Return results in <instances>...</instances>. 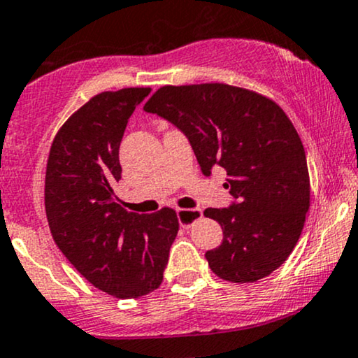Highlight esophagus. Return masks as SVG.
<instances>
[{
	"label": "esophagus",
	"instance_id": "obj_1",
	"mask_svg": "<svg viewBox=\"0 0 358 358\" xmlns=\"http://www.w3.org/2000/svg\"><path fill=\"white\" fill-rule=\"evenodd\" d=\"M176 215H178L180 225L188 229L192 227L196 220L202 219V210H200V208H180V210L176 212Z\"/></svg>",
	"mask_w": 358,
	"mask_h": 358
}]
</instances>
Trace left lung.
I'll return each instance as SVG.
<instances>
[{
	"instance_id": "8db88e82",
	"label": "left lung",
	"mask_w": 358,
	"mask_h": 358,
	"mask_svg": "<svg viewBox=\"0 0 358 358\" xmlns=\"http://www.w3.org/2000/svg\"><path fill=\"white\" fill-rule=\"evenodd\" d=\"M183 131L203 175L227 170L236 199L229 208H207L224 241L207 250L220 279L256 282L294 249L310 208V175L299 134L269 97L229 84L159 87L145 104Z\"/></svg>"
}]
</instances>
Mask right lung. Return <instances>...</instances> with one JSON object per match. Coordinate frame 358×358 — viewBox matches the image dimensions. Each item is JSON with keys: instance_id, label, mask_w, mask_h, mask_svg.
Masks as SVG:
<instances>
[{"instance_id": "1", "label": "right lung", "mask_w": 358, "mask_h": 358, "mask_svg": "<svg viewBox=\"0 0 358 358\" xmlns=\"http://www.w3.org/2000/svg\"><path fill=\"white\" fill-rule=\"evenodd\" d=\"M150 87L94 96L53 138L45 173V212L52 237L92 286L121 299L159 287L178 234L173 208L127 212L114 193L127 119Z\"/></svg>"}]
</instances>
